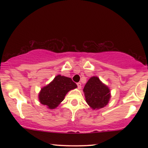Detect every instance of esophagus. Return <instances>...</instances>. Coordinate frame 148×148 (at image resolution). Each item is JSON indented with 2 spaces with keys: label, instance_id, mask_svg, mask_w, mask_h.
Segmentation results:
<instances>
[{
  "label": "esophagus",
  "instance_id": "1",
  "mask_svg": "<svg viewBox=\"0 0 148 148\" xmlns=\"http://www.w3.org/2000/svg\"><path fill=\"white\" fill-rule=\"evenodd\" d=\"M77 87H78V88H79V89H81V83H77Z\"/></svg>",
  "mask_w": 148,
  "mask_h": 148
}]
</instances>
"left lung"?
<instances>
[{
    "label": "left lung",
    "mask_w": 148,
    "mask_h": 148,
    "mask_svg": "<svg viewBox=\"0 0 148 148\" xmlns=\"http://www.w3.org/2000/svg\"><path fill=\"white\" fill-rule=\"evenodd\" d=\"M86 102L93 109H99L108 103L111 95L108 88L97 76L88 80L84 88Z\"/></svg>",
    "instance_id": "left-lung-1"
}]
</instances>
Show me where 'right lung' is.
Segmentation results:
<instances>
[{
	"instance_id": "obj_1",
	"label": "right lung",
	"mask_w": 148,
	"mask_h": 148,
	"mask_svg": "<svg viewBox=\"0 0 148 148\" xmlns=\"http://www.w3.org/2000/svg\"><path fill=\"white\" fill-rule=\"evenodd\" d=\"M77 87L72 79L58 75L48 86L44 87L39 95L40 103L53 109L63 101L64 96L71 90Z\"/></svg>"
}]
</instances>
